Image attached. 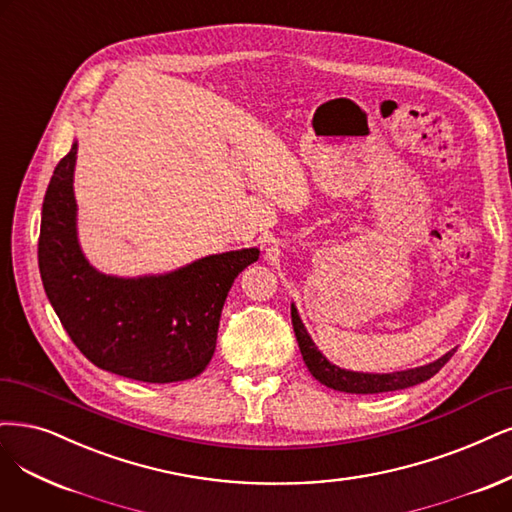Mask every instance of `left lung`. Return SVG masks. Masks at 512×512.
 <instances>
[{
	"label": "left lung",
	"mask_w": 512,
	"mask_h": 512,
	"mask_svg": "<svg viewBox=\"0 0 512 512\" xmlns=\"http://www.w3.org/2000/svg\"><path fill=\"white\" fill-rule=\"evenodd\" d=\"M292 313V326L298 347H301L303 360L309 368V373L320 381L326 387H332L337 392H347V394H381V392H396L404 390V387H413L417 383H424L430 377H434L440 368H443L449 358L455 354V349L447 351L445 356H440L438 360L417 366V368H407V370H396V373H356V370H347L337 364H332L313 339L309 337V332L298 315L296 305L292 303L290 307Z\"/></svg>",
	"instance_id": "obj_1"
}]
</instances>
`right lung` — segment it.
I'll return each mask as SVG.
<instances>
[{
  "label": "right lung",
  "mask_w": 512,
  "mask_h": 512,
  "mask_svg": "<svg viewBox=\"0 0 512 512\" xmlns=\"http://www.w3.org/2000/svg\"><path fill=\"white\" fill-rule=\"evenodd\" d=\"M76 154L78 142L55 167L42 205L38 262L52 309L82 354L108 373L146 383L201 375L216 351L228 290L260 250L211 254L161 275L97 271L78 241Z\"/></svg>",
  "instance_id": "1"
}]
</instances>
